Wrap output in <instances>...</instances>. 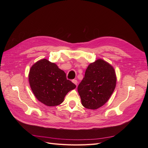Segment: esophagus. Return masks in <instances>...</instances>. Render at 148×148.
I'll return each mask as SVG.
<instances>
[{
  "label": "esophagus",
  "instance_id": "obj_1",
  "mask_svg": "<svg viewBox=\"0 0 148 148\" xmlns=\"http://www.w3.org/2000/svg\"><path fill=\"white\" fill-rule=\"evenodd\" d=\"M72 82H73L74 84H75L77 85V86L78 82H77V79H73V80H72Z\"/></svg>",
  "mask_w": 148,
  "mask_h": 148
}]
</instances>
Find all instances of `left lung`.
I'll return each instance as SVG.
<instances>
[{
	"label": "left lung",
	"mask_w": 148,
	"mask_h": 148,
	"mask_svg": "<svg viewBox=\"0 0 148 148\" xmlns=\"http://www.w3.org/2000/svg\"><path fill=\"white\" fill-rule=\"evenodd\" d=\"M116 81L115 70L107 62L98 59L89 64L78 86L82 105L92 110L102 106L113 93Z\"/></svg>",
	"instance_id": "obj_1"
}]
</instances>
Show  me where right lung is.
Instances as JSON below:
<instances>
[{"label": "right lung", "mask_w": 148, "mask_h": 148, "mask_svg": "<svg viewBox=\"0 0 148 148\" xmlns=\"http://www.w3.org/2000/svg\"><path fill=\"white\" fill-rule=\"evenodd\" d=\"M29 82L36 97L47 106H56L76 85L66 79L65 73L56 64L46 59L40 60L29 70Z\"/></svg>", "instance_id": "right-lung-1"}]
</instances>
